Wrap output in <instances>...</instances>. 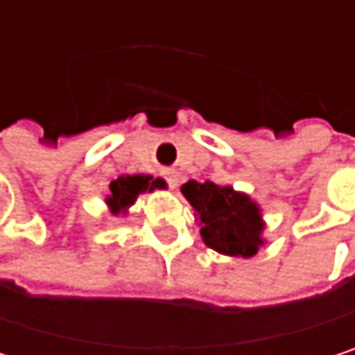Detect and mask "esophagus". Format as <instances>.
I'll return each instance as SVG.
<instances>
[{
	"instance_id": "34e87169",
	"label": "esophagus",
	"mask_w": 355,
	"mask_h": 355,
	"mask_svg": "<svg viewBox=\"0 0 355 355\" xmlns=\"http://www.w3.org/2000/svg\"><path fill=\"white\" fill-rule=\"evenodd\" d=\"M166 182L171 189H177L178 187V175L177 173H166Z\"/></svg>"
}]
</instances>
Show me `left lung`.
Instances as JSON below:
<instances>
[{"mask_svg": "<svg viewBox=\"0 0 355 355\" xmlns=\"http://www.w3.org/2000/svg\"><path fill=\"white\" fill-rule=\"evenodd\" d=\"M180 193L195 209L201 239L209 248L228 257H252L265 245L261 207L247 193L211 180H189Z\"/></svg>", "mask_w": 355, "mask_h": 355, "instance_id": "1", "label": "left lung"}]
</instances>
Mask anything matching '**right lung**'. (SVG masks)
<instances>
[{
	"mask_svg": "<svg viewBox=\"0 0 355 355\" xmlns=\"http://www.w3.org/2000/svg\"><path fill=\"white\" fill-rule=\"evenodd\" d=\"M110 193L107 197L108 209L119 216V214H127V209L137 201V197L141 193H152L156 189H166V180L164 178H154L150 175H123L116 180H112L108 184Z\"/></svg>",
	"mask_w": 355,
	"mask_h": 355,
	"instance_id": "obj_1",
	"label": "right lung"
}]
</instances>
